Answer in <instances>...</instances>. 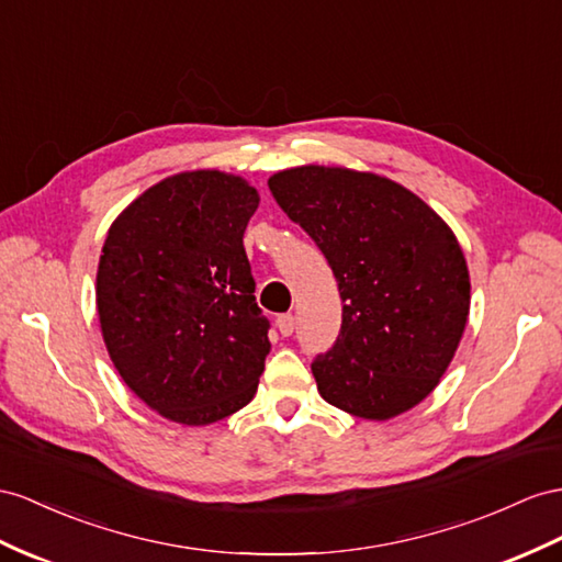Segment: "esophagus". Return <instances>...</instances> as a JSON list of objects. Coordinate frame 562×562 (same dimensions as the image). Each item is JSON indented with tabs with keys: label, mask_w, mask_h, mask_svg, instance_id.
Here are the masks:
<instances>
[{
	"label": "esophagus",
	"mask_w": 562,
	"mask_h": 562,
	"mask_svg": "<svg viewBox=\"0 0 562 562\" xmlns=\"http://www.w3.org/2000/svg\"><path fill=\"white\" fill-rule=\"evenodd\" d=\"M294 315H290V313H284V315H280L278 318V329H280V335L282 337H290L292 333H294Z\"/></svg>",
	"instance_id": "esophagus-1"
}]
</instances>
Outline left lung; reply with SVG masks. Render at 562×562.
<instances>
[{
  "label": "left lung",
  "instance_id": "1",
  "mask_svg": "<svg viewBox=\"0 0 562 562\" xmlns=\"http://www.w3.org/2000/svg\"><path fill=\"white\" fill-rule=\"evenodd\" d=\"M268 187L325 254L344 301L337 344L311 366L321 396L375 423L418 406L470 315V270L449 223L370 170L294 166Z\"/></svg>",
  "mask_w": 562,
  "mask_h": 562
}]
</instances>
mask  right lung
<instances>
[{
	"mask_svg": "<svg viewBox=\"0 0 562 562\" xmlns=\"http://www.w3.org/2000/svg\"><path fill=\"white\" fill-rule=\"evenodd\" d=\"M258 201L235 172L182 170L133 199L106 233L94 286L106 351L170 423H218L258 390L270 339L241 241Z\"/></svg>",
	"mask_w": 562,
	"mask_h": 562,
	"instance_id": "add662e5",
	"label": "right lung"
}]
</instances>
